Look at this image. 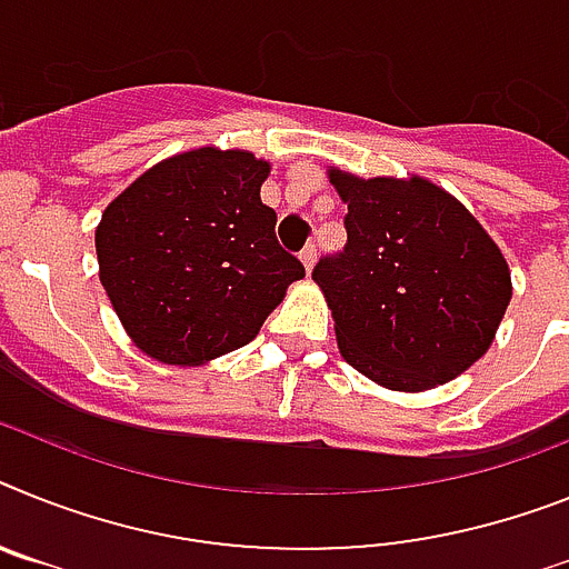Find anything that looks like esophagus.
Masks as SVG:
<instances>
[{
	"mask_svg": "<svg viewBox=\"0 0 569 569\" xmlns=\"http://www.w3.org/2000/svg\"><path fill=\"white\" fill-rule=\"evenodd\" d=\"M315 257H318V248H315V246H307V248H303V251H300V262H303V269L312 271Z\"/></svg>",
	"mask_w": 569,
	"mask_h": 569,
	"instance_id": "1",
	"label": "esophagus"
}]
</instances>
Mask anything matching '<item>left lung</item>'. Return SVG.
<instances>
[{
	"label": "left lung",
	"mask_w": 569,
	"mask_h": 569,
	"mask_svg": "<svg viewBox=\"0 0 569 569\" xmlns=\"http://www.w3.org/2000/svg\"><path fill=\"white\" fill-rule=\"evenodd\" d=\"M347 204V246L312 271L358 373L419 393L466 373L512 300L500 248L455 196L422 176L329 170Z\"/></svg>",
	"instance_id": "left-lung-1"
}]
</instances>
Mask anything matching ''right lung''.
Returning a JSON list of instances; mask_svg holds the SVG:
<instances>
[{"label": "right lung", "instance_id": "1", "mask_svg": "<svg viewBox=\"0 0 569 569\" xmlns=\"http://www.w3.org/2000/svg\"><path fill=\"white\" fill-rule=\"evenodd\" d=\"M269 170L254 152L199 147L107 204L94 231L100 283L138 350L179 367L240 350L307 274L260 202Z\"/></svg>", "mask_w": 569, "mask_h": 569}]
</instances>
